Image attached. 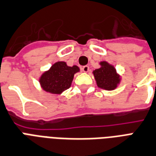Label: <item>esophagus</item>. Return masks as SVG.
Instances as JSON below:
<instances>
[{"label":"esophagus","mask_w":156,"mask_h":156,"mask_svg":"<svg viewBox=\"0 0 156 156\" xmlns=\"http://www.w3.org/2000/svg\"><path fill=\"white\" fill-rule=\"evenodd\" d=\"M81 70L84 72H88L89 71V66H84V67L81 68Z\"/></svg>","instance_id":"34e87169"}]
</instances>
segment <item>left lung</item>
I'll return each mask as SVG.
<instances>
[{"label": "left lung", "instance_id": "left-lung-1", "mask_svg": "<svg viewBox=\"0 0 156 156\" xmlns=\"http://www.w3.org/2000/svg\"><path fill=\"white\" fill-rule=\"evenodd\" d=\"M100 64L102 67L94 71L98 86L107 90L115 89L119 82V77L116 74V71L107 62H102Z\"/></svg>", "mask_w": 156, "mask_h": 156}]
</instances>
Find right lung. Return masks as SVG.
Masks as SVG:
<instances>
[{"label": "right lung", "instance_id": "right-lung-1", "mask_svg": "<svg viewBox=\"0 0 156 156\" xmlns=\"http://www.w3.org/2000/svg\"><path fill=\"white\" fill-rule=\"evenodd\" d=\"M80 71L77 66L68 67L65 62L54 63L48 72L42 75L40 83L46 92L51 94H61L69 89L75 73Z\"/></svg>", "mask_w": 156, "mask_h": 156}]
</instances>
